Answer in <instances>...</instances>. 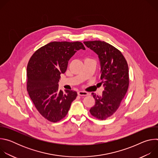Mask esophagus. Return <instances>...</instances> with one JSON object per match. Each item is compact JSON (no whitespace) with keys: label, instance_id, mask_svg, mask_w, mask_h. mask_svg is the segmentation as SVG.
<instances>
[{"label":"esophagus","instance_id":"34e87169","mask_svg":"<svg viewBox=\"0 0 158 158\" xmlns=\"http://www.w3.org/2000/svg\"><path fill=\"white\" fill-rule=\"evenodd\" d=\"M77 94H78L79 96H87V95L89 94V93H87V92H85V91H78V92H77Z\"/></svg>","mask_w":158,"mask_h":158}]
</instances>
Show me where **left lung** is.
Returning a JSON list of instances; mask_svg holds the SVG:
<instances>
[{
  "instance_id": "left-lung-1",
  "label": "left lung",
  "mask_w": 158,
  "mask_h": 158,
  "mask_svg": "<svg viewBox=\"0 0 158 158\" xmlns=\"http://www.w3.org/2000/svg\"><path fill=\"white\" fill-rule=\"evenodd\" d=\"M99 57L101 66V84L104 91L101 96L92 93L96 102L90 113L104 120L117 110L129 86L128 65L122 53L110 44L100 40L84 42Z\"/></svg>"
}]
</instances>
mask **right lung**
<instances>
[{"label": "right lung", "instance_id": "1", "mask_svg": "<svg viewBox=\"0 0 158 158\" xmlns=\"http://www.w3.org/2000/svg\"><path fill=\"white\" fill-rule=\"evenodd\" d=\"M81 42H52L36 51L27 67V90L39 113L51 122L63 119L77 94L59 89L60 74L67 70L69 59L79 50Z\"/></svg>", "mask_w": 158, "mask_h": 158}]
</instances>
